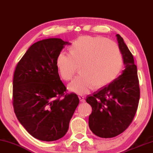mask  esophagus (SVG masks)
Segmentation results:
<instances>
[{
	"label": "esophagus",
	"instance_id": "1",
	"mask_svg": "<svg viewBox=\"0 0 153 153\" xmlns=\"http://www.w3.org/2000/svg\"><path fill=\"white\" fill-rule=\"evenodd\" d=\"M79 101L81 102H85V97L83 96V95H79Z\"/></svg>",
	"mask_w": 153,
	"mask_h": 153
}]
</instances>
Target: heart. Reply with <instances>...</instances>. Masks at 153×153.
<instances>
[{
	"mask_svg": "<svg viewBox=\"0 0 153 153\" xmlns=\"http://www.w3.org/2000/svg\"><path fill=\"white\" fill-rule=\"evenodd\" d=\"M70 52L59 53L56 66L62 78L68 81L79 65L80 74L68 85V89L77 94H87L94 85L100 88L109 84L123 67L117 45L103 37H80L70 46Z\"/></svg>",
	"mask_w": 153,
	"mask_h": 153,
	"instance_id": "1",
	"label": "heart"
}]
</instances>
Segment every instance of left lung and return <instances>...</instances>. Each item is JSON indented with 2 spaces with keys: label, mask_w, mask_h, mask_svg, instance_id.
<instances>
[{
  "label": "left lung",
  "mask_w": 153,
  "mask_h": 153,
  "mask_svg": "<svg viewBox=\"0 0 153 153\" xmlns=\"http://www.w3.org/2000/svg\"><path fill=\"white\" fill-rule=\"evenodd\" d=\"M125 70L108 85L86 98L92 107L89 127L101 138H112L127 128L137 112L140 89L137 65L123 38L117 34Z\"/></svg>",
  "instance_id": "left-lung-1"
}]
</instances>
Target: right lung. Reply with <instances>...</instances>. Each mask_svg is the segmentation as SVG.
Returning a JSON list of instances; mask_svg holds the SVG:
<instances>
[{"label": "right lung", "mask_w": 153, "mask_h": 153, "mask_svg": "<svg viewBox=\"0 0 153 153\" xmlns=\"http://www.w3.org/2000/svg\"><path fill=\"white\" fill-rule=\"evenodd\" d=\"M71 43L51 38L32 44L18 63L13 77V107L18 120L32 137L53 141L66 134L79 102L65 94L56 58Z\"/></svg>", "instance_id": "1"}]
</instances>
